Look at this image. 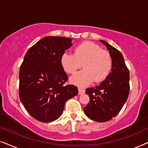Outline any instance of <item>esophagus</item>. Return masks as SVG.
Instances as JSON below:
<instances>
[{"instance_id":"esophagus-1","label":"esophagus","mask_w":148,"mask_h":148,"mask_svg":"<svg viewBox=\"0 0 148 148\" xmlns=\"http://www.w3.org/2000/svg\"><path fill=\"white\" fill-rule=\"evenodd\" d=\"M84 93V90L82 89V88H78V95H82Z\"/></svg>"}]
</instances>
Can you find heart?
<instances>
[{
  "label": "heart",
  "instance_id": "b5f03b06",
  "mask_svg": "<svg viewBox=\"0 0 148 148\" xmlns=\"http://www.w3.org/2000/svg\"><path fill=\"white\" fill-rule=\"evenodd\" d=\"M62 68L68 74H74L80 67L84 69L70 78L71 83L84 87L93 81H103L112 68V59L108 51L89 41L78 45L74 54L64 53L60 59Z\"/></svg>",
  "mask_w": 148,
  "mask_h": 148
}]
</instances>
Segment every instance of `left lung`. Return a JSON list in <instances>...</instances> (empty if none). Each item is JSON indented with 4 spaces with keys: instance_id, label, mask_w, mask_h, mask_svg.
Wrapping results in <instances>:
<instances>
[{
    "instance_id": "8db88e82",
    "label": "left lung",
    "mask_w": 148,
    "mask_h": 148,
    "mask_svg": "<svg viewBox=\"0 0 148 148\" xmlns=\"http://www.w3.org/2000/svg\"><path fill=\"white\" fill-rule=\"evenodd\" d=\"M112 59V72L109 76L95 87L88 88L86 93L90 101L84 112L90 119L96 122H107L115 117L129 97V71L123 55L119 50L103 40Z\"/></svg>"
}]
</instances>
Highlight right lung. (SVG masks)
I'll use <instances>...</instances> for the list:
<instances>
[{
    "mask_svg": "<svg viewBox=\"0 0 148 148\" xmlns=\"http://www.w3.org/2000/svg\"><path fill=\"white\" fill-rule=\"evenodd\" d=\"M72 39L47 36L30 47L19 70V96L25 110L42 123L62 115L67 100L78 94L74 85H64L68 78L61 57L72 47Z\"/></svg>",
    "mask_w": 148,
    "mask_h": 148,
    "instance_id": "1",
    "label": "right lung"
}]
</instances>
